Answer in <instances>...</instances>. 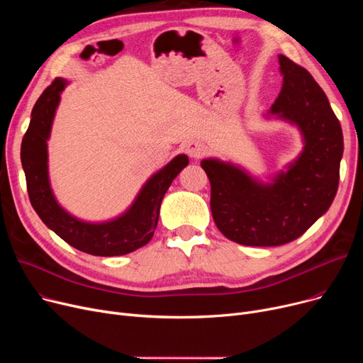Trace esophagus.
Returning a JSON list of instances; mask_svg holds the SVG:
<instances>
[{
    "label": "esophagus",
    "instance_id": "34e87169",
    "mask_svg": "<svg viewBox=\"0 0 363 363\" xmlns=\"http://www.w3.org/2000/svg\"><path fill=\"white\" fill-rule=\"evenodd\" d=\"M185 151L191 159H201L206 155V147L200 141H191V143L186 144Z\"/></svg>",
    "mask_w": 363,
    "mask_h": 363
}]
</instances>
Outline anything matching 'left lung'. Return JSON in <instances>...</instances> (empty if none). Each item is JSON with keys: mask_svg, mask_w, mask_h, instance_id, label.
Instances as JSON below:
<instances>
[{"mask_svg": "<svg viewBox=\"0 0 363 363\" xmlns=\"http://www.w3.org/2000/svg\"><path fill=\"white\" fill-rule=\"evenodd\" d=\"M282 88L271 113L298 126L304 148L272 184H260L240 167L201 160L211 181V208L218 230L234 242L255 247L294 241L325 213L338 188L342 132L325 92L313 76L278 55Z\"/></svg>", "mask_w": 363, "mask_h": 363, "instance_id": "1", "label": "left lung"}]
</instances>
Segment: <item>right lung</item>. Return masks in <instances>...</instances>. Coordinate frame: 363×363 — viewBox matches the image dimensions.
<instances>
[{
  "label": "right lung",
  "instance_id": "add662e5",
  "mask_svg": "<svg viewBox=\"0 0 363 363\" xmlns=\"http://www.w3.org/2000/svg\"><path fill=\"white\" fill-rule=\"evenodd\" d=\"M65 86L66 81L57 78L41 94L33 106L30 123L22 141L21 159L30 204L50 230L74 249L104 257L128 255L145 245L155 234L163 196L172 181L188 164V157L179 155L152 175L129 211L118 219L88 223L73 218L55 201L50 188L47 166V140Z\"/></svg>",
  "mask_w": 363,
  "mask_h": 363
}]
</instances>
